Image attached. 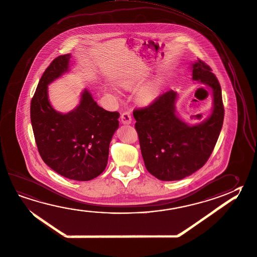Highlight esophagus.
Masks as SVG:
<instances>
[{
	"mask_svg": "<svg viewBox=\"0 0 257 257\" xmlns=\"http://www.w3.org/2000/svg\"><path fill=\"white\" fill-rule=\"evenodd\" d=\"M121 121L123 124H130L132 123V115L130 112H123L121 115Z\"/></svg>",
	"mask_w": 257,
	"mask_h": 257,
	"instance_id": "1",
	"label": "esophagus"
}]
</instances>
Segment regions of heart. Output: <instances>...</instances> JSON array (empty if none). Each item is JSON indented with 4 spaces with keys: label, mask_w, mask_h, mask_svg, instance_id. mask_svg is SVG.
I'll list each match as a JSON object with an SVG mask.
<instances>
[{
    "label": "heart",
    "mask_w": 257,
    "mask_h": 257,
    "mask_svg": "<svg viewBox=\"0 0 257 257\" xmlns=\"http://www.w3.org/2000/svg\"><path fill=\"white\" fill-rule=\"evenodd\" d=\"M135 84L136 81L134 79H126L125 81L122 82V86L126 87L135 86ZM160 88H161V80L158 77L150 79L145 85L137 91V94H136L137 100L141 104H152L157 98Z\"/></svg>",
    "instance_id": "obj_1"
}]
</instances>
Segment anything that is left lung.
I'll return each mask as SVG.
<instances>
[{"instance_id":"8db88e82","label":"left lung","mask_w":257,"mask_h":257,"mask_svg":"<svg viewBox=\"0 0 257 257\" xmlns=\"http://www.w3.org/2000/svg\"><path fill=\"white\" fill-rule=\"evenodd\" d=\"M192 80L211 88L213 107L207 119L189 125L176 113L178 93L168 91L147 107L135 109V129L147 171L157 179H184L210 157L224 121L220 85L211 68L200 59L191 64Z\"/></svg>"}]
</instances>
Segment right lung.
I'll return each instance as SVG.
<instances>
[{"label":"right lung","mask_w":257,"mask_h":257,"mask_svg":"<svg viewBox=\"0 0 257 257\" xmlns=\"http://www.w3.org/2000/svg\"><path fill=\"white\" fill-rule=\"evenodd\" d=\"M70 59L71 54L59 56L43 73L32 97L31 120L43 162L68 179L86 181L99 176L107 165L120 113L100 107L87 89L72 111L59 113L52 107L48 86L69 71Z\"/></svg>","instance_id":"obj_1"}]
</instances>
